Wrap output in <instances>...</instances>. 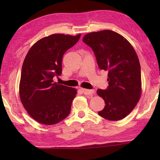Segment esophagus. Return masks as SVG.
Returning <instances> with one entry per match:
<instances>
[{
    "instance_id": "1",
    "label": "esophagus",
    "mask_w": 160,
    "mask_h": 160,
    "mask_svg": "<svg viewBox=\"0 0 160 160\" xmlns=\"http://www.w3.org/2000/svg\"><path fill=\"white\" fill-rule=\"evenodd\" d=\"M82 92L86 94V95H92V94L94 93V90H88V89H82Z\"/></svg>"
}]
</instances>
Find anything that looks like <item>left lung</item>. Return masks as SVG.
<instances>
[{
	"label": "left lung",
	"instance_id": "1",
	"mask_svg": "<svg viewBox=\"0 0 160 160\" xmlns=\"http://www.w3.org/2000/svg\"><path fill=\"white\" fill-rule=\"evenodd\" d=\"M82 41L94 51L99 68L108 71L109 86L97 91L106 104L98 114L109 121L123 119L141 95V70L135 51L123 36L111 30L87 34Z\"/></svg>",
	"mask_w": 160,
	"mask_h": 160
}]
</instances>
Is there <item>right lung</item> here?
<instances>
[{
	"label": "right lung",
	"mask_w": 160,
	"mask_h": 160,
	"mask_svg": "<svg viewBox=\"0 0 160 160\" xmlns=\"http://www.w3.org/2000/svg\"><path fill=\"white\" fill-rule=\"evenodd\" d=\"M80 34H55L32 46L22 68L20 97L27 112L38 122L53 125L69 115L76 90L54 82L62 73L63 54L80 39Z\"/></svg>",
	"instance_id": "obj_1"
}]
</instances>
